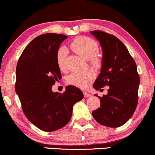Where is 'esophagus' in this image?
Returning a JSON list of instances; mask_svg holds the SVG:
<instances>
[{
    "label": "esophagus",
    "instance_id": "34e87169",
    "mask_svg": "<svg viewBox=\"0 0 155 155\" xmlns=\"http://www.w3.org/2000/svg\"><path fill=\"white\" fill-rule=\"evenodd\" d=\"M84 97L89 98V97H91V94H89V93H86V92H84Z\"/></svg>",
    "mask_w": 155,
    "mask_h": 155
}]
</instances>
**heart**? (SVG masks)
Returning a JSON list of instances; mask_svg holds the SVG:
<instances>
[{"label":"heart","instance_id":"1","mask_svg":"<svg viewBox=\"0 0 155 155\" xmlns=\"http://www.w3.org/2000/svg\"><path fill=\"white\" fill-rule=\"evenodd\" d=\"M70 48L74 53L85 59L90 60V64L95 68H99L101 65V59L97 56L99 50L98 44L93 39L87 36H80L74 39L70 44ZM67 50L64 47H60L56 52V63L61 71L66 70ZM96 74L93 70L89 69L84 72H73L68 76L66 81L68 84L81 89H87L89 87Z\"/></svg>","mask_w":155,"mask_h":155}]
</instances>
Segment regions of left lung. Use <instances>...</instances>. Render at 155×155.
Instances as JSON below:
<instances>
[{"label": "left lung", "instance_id": "obj_1", "mask_svg": "<svg viewBox=\"0 0 155 155\" xmlns=\"http://www.w3.org/2000/svg\"><path fill=\"white\" fill-rule=\"evenodd\" d=\"M91 34L103 51L101 72L94 88L99 90L109 87L107 94L99 97L101 107L92 111V116L104 126L119 127L132 117L137 106L140 76L136 63L116 36L101 31H92Z\"/></svg>", "mask_w": 155, "mask_h": 155}]
</instances>
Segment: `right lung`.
<instances>
[{
    "instance_id": "right-lung-1",
    "label": "right lung",
    "mask_w": 155,
    "mask_h": 155,
    "mask_svg": "<svg viewBox=\"0 0 155 155\" xmlns=\"http://www.w3.org/2000/svg\"><path fill=\"white\" fill-rule=\"evenodd\" d=\"M68 36L45 34L37 36L25 48L18 61L15 90L23 113L29 121L45 132L64 127L71 118L73 106L84 94L74 86L63 94L52 91L61 79L56 63V52Z\"/></svg>"
}]
</instances>
